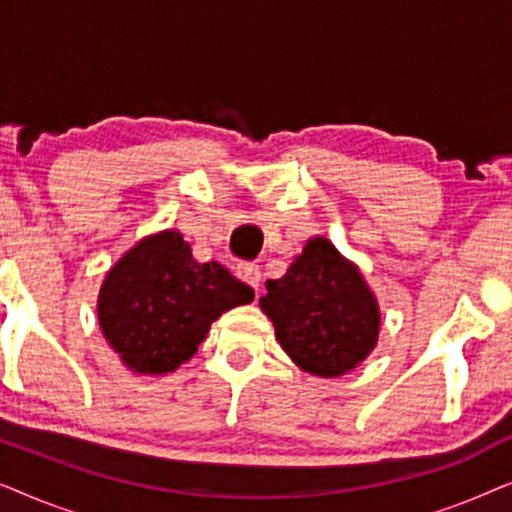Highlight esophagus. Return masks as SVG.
Returning <instances> with one entry per match:
<instances>
[{"label": "esophagus", "mask_w": 512, "mask_h": 512, "mask_svg": "<svg viewBox=\"0 0 512 512\" xmlns=\"http://www.w3.org/2000/svg\"><path fill=\"white\" fill-rule=\"evenodd\" d=\"M237 277H240L242 282H247L251 289L258 293V286H261V268H258L256 263H240V265H237Z\"/></svg>", "instance_id": "esophagus-1"}]
</instances>
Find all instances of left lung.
I'll return each instance as SVG.
<instances>
[{"label":"left lung","instance_id":"obj_1","mask_svg":"<svg viewBox=\"0 0 512 512\" xmlns=\"http://www.w3.org/2000/svg\"><path fill=\"white\" fill-rule=\"evenodd\" d=\"M261 310L275 324L279 345L305 373L338 377L359 366L377 345L380 307L326 237L307 240L284 277L265 282Z\"/></svg>","mask_w":512,"mask_h":512}]
</instances>
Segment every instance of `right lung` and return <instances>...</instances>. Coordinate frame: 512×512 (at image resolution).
I'll return each mask as SVG.
<instances>
[{
    "instance_id": "obj_1",
    "label": "right lung",
    "mask_w": 512,
    "mask_h": 512,
    "mask_svg": "<svg viewBox=\"0 0 512 512\" xmlns=\"http://www.w3.org/2000/svg\"><path fill=\"white\" fill-rule=\"evenodd\" d=\"M254 300L221 263H198L177 230L137 242L104 277L97 319L130 370L165 375L198 352L212 321Z\"/></svg>"
}]
</instances>
